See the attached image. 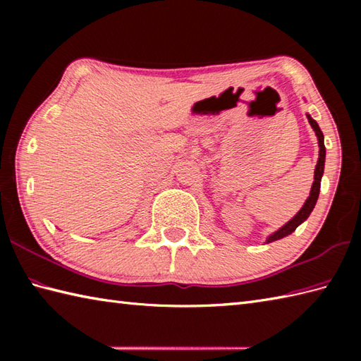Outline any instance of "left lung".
<instances>
[{
    "label": "left lung",
    "mask_w": 361,
    "mask_h": 361,
    "mask_svg": "<svg viewBox=\"0 0 361 361\" xmlns=\"http://www.w3.org/2000/svg\"><path fill=\"white\" fill-rule=\"evenodd\" d=\"M307 119L310 122L312 128L315 130V135L318 137V145H319V158H318V163H317V167H315V176H313V185H312V189H310V195H309L307 200H305V203L302 204V208L299 209V212L296 214L293 219L288 220L286 225L278 229V231L273 233L271 235H268L267 243L274 242V240H279V239H282V237H286V235L293 233L295 229L302 224V221L307 220V217L310 216V212L313 211V208H315L317 200H318L319 188H321V178H323V173H324V161H326L324 135H323V132H321V128L317 124V121L312 119L310 114H307Z\"/></svg>",
    "instance_id": "1"
}]
</instances>
